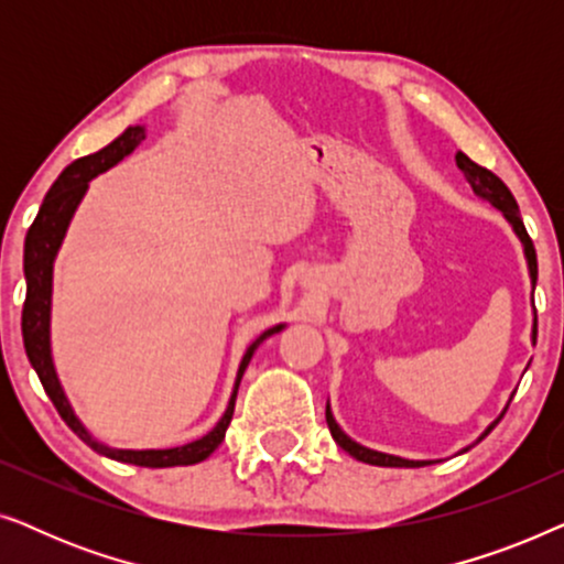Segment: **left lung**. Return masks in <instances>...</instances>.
Instances as JSON below:
<instances>
[{"mask_svg":"<svg viewBox=\"0 0 564 564\" xmlns=\"http://www.w3.org/2000/svg\"><path fill=\"white\" fill-rule=\"evenodd\" d=\"M454 159H457V166L462 169V174H465V180L469 182V187H473L475 195L480 197V199H488V203L492 207H498V210L503 213V218L511 223L513 234L519 236V241L523 246V257H527V264H529L531 288H536V251H534V243H531V238L527 234V228H523L519 205H516V197L511 195V189H508L506 184L500 182L496 174L488 172V169L480 166V164H475V161L469 159V156H465V153H462V151ZM531 344H536V311H534V328H531ZM506 408H503V413H506ZM503 413H500L498 419L492 421L490 426L485 429L482 434L475 438V444L482 442V438L488 436L490 431L498 426V421L503 419ZM326 423H328V429H330V436H334V442L341 446L344 452H349L354 459L367 462V465H377V467H423V465H434V459H403V457H395V454L375 452V449H367V446L357 444L351 436L344 434L341 426H338L336 419H334V413H330V405L328 403H326ZM469 446H473V444H469ZM469 446H465V449H462V452H467Z\"/></svg>","mask_w":564,"mask_h":564,"instance_id":"obj_1","label":"left lung"}]
</instances>
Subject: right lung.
I'll return each instance as SVG.
<instances>
[{"label": "right lung", "mask_w": 564, "mask_h": 564, "mask_svg": "<svg viewBox=\"0 0 564 564\" xmlns=\"http://www.w3.org/2000/svg\"><path fill=\"white\" fill-rule=\"evenodd\" d=\"M143 138H145L143 126H130L126 128V133L115 138V141L110 145H105L102 151L89 153V156L76 159L74 164H68L64 172L58 174V180L53 182V187L48 189V195H45L41 210H37L33 226H30L25 236V259H22V267H25L28 292H25V305H22V341H25L30 365H33L37 377H41L43 390L48 392L51 403L56 405L58 415L66 421V426L72 429L84 444H89L97 454H105V457L128 462V465H138V467L197 465V462L210 457V454L218 449L223 438H226L228 423L234 419L238 384H241V377L246 372V367H249L253 351L259 349V344L264 341L267 336L282 330L284 323L264 330V334H261L257 341L246 349L236 372L234 392H230L228 408L226 413L220 415V421L215 423L205 436H199L189 444L172 446V449H112V446L97 442V438L87 431V426L76 419L74 408L68 403L64 388H61L56 365H53V354H51L53 261H56V253L61 249V243H64L68 223H72L82 197L87 195L89 182L95 180L97 174L107 172V169L126 159L128 153L143 141Z\"/></svg>", "instance_id": "right-lung-1"}]
</instances>
